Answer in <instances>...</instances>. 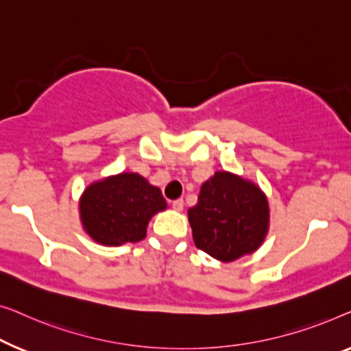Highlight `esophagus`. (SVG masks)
Here are the masks:
<instances>
[{
    "label": "esophagus",
    "mask_w": 351,
    "mask_h": 351,
    "mask_svg": "<svg viewBox=\"0 0 351 351\" xmlns=\"http://www.w3.org/2000/svg\"><path fill=\"white\" fill-rule=\"evenodd\" d=\"M171 206H173V210H176V211H182V208H184V200L178 199L173 202V205Z\"/></svg>",
    "instance_id": "obj_1"
}]
</instances>
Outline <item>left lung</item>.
Here are the masks:
<instances>
[{
	"label": "left lung",
	"instance_id": "1",
	"mask_svg": "<svg viewBox=\"0 0 351 351\" xmlns=\"http://www.w3.org/2000/svg\"><path fill=\"white\" fill-rule=\"evenodd\" d=\"M194 243L211 258L230 263L254 253L269 232V202L259 186L229 171H216L187 210Z\"/></svg>",
	"mask_w": 351,
	"mask_h": 351
}]
</instances>
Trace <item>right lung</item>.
<instances>
[{"label": "right lung", "instance_id": "1", "mask_svg": "<svg viewBox=\"0 0 351 351\" xmlns=\"http://www.w3.org/2000/svg\"><path fill=\"white\" fill-rule=\"evenodd\" d=\"M165 208L159 187L138 173H119L92 182L79 200L84 230L106 246L143 240L149 219Z\"/></svg>", "mask_w": 351, "mask_h": 351}]
</instances>
